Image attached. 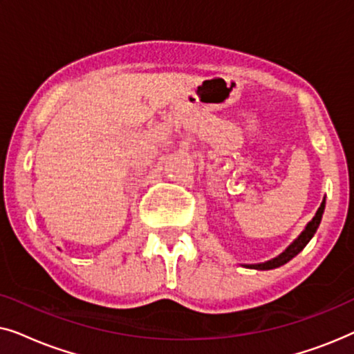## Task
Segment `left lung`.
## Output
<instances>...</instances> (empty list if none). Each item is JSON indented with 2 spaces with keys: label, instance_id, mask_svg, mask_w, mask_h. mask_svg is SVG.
Listing matches in <instances>:
<instances>
[{
  "label": "left lung",
  "instance_id": "left-lung-1",
  "mask_svg": "<svg viewBox=\"0 0 354 354\" xmlns=\"http://www.w3.org/2000/svg\"><path fill=\"white\" fill-rule=\"evenodd\" d=\"M324 209H326V198H324L321 206H319V209L316 212V216L313 217V221L308 222V225L304 227V230L299 234V236L297 240H293V243L288 246L287 250L283 251V253H280L277 258L270 259V261H266V263H259V264H250L246 266V268L250 269H256V270H270V269H275V268H280V266L287 264L290 259H293L295 256H297L299 251H303L304 246H306L311 239L316 234V230L319 229V224H321L322 221V214H324Z\"/></svg>",
  "mask_w": 354,
  "mask_h": 354
}]
</instances>
